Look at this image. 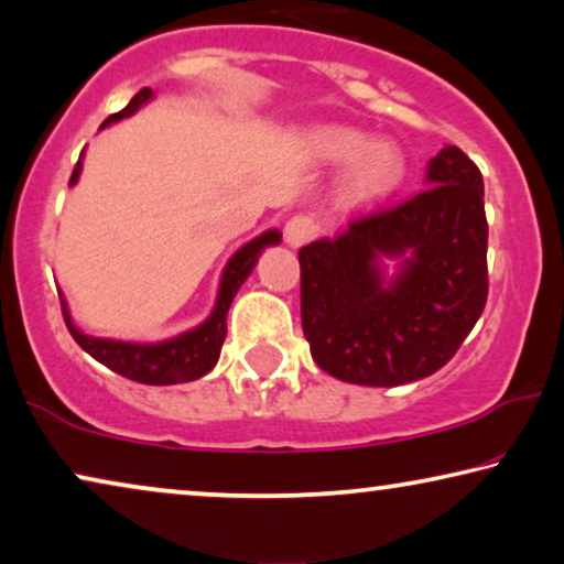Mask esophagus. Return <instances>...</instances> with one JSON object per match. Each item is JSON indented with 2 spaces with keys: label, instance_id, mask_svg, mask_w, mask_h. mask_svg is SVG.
Masks as SVG:
<instances>
[{
  "label": "esophagus",
  "instance_id": "1",
  "mask_svg": "<svg viewBox=\"0 0 564 564\" xmlns=\"http://www.w3.org/2000/svg\"><path fill=\"white\" fill-rule=\"evenodd\" d=\"M316 232H319V225L312 217H306V214H299V217L289 219V225H285V242L291 248H301V245L314 240Z\"/></svg>",
  "mask_w": 564,
  "mask_h": 564
}]
</instances>
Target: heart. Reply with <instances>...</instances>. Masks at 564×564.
<instances>
[{
	"label": "heart",
	"mask_w": 564,
	"mask_h": 564,
	"mask_svg": "<svg viewBox=\"0 0 564 564\" xmlns=\"http://www.w3.org/2000/svg\"><path fill=\"white\" fill-rule=\"evenodd\" d=\"M304 150L314 163H345L339 173V199L352 209H370L391 199L409 173L406 153L399 142L368 140V134L355 127H312L304 134Z\"/></svg>",
	"instance_id": "1"
}]
</instances>
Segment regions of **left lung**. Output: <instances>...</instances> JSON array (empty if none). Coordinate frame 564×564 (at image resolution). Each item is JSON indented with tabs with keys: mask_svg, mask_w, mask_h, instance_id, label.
Returning a JSON list of instances; mask_svg holds the SVG:
<instances>
[{
	"mask_svg": "<svg viewBox=\"0 0 564 564\" xmlns=\"http://www.w3.org/2000/svg\"><path fill=\"white\" fill-rule=\"evenodd\" d=\"M424 186L406 204L299 250L304 337L314 362L345 383L391 388L432 376L486 306L478 165L444 145L426 165Z\"/></svg>",
	"mask_w": 564,
	"mask_h": 564,
	"instance_id": "1",
	"label": "left lung"
}]
</instances>
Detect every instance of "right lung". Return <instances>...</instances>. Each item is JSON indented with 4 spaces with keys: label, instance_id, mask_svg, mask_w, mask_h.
<instances>
[{
    "label": "right lung",
    "instance_id": "1",
    "mask_svg": "<svg viewBox=\"0 0 564 564\" xmlns=\"http://www.w3.org/2000/svg\"><path fill=\"white\" fill-rule=\"evenodd\" d=\"M153 99V89H142L134 94L122 112L107 117L101 130L109 124L124 120V117H132L140 107H145L148 101ZM84 169V153L78 158L74 173H70L68 186L78 184V176H82ZM281 242L279 229H265L258 237H252L250 242H245L240 250L235 252L232 258L227 260V265L221 268L219 275V289H217V301H214V308L209 316L196 327L181 332V335H173L169 339H161V343H132V339H112V337H94L86 335L74 324V316L68 312L66 299L61 296L63 306V319L68 324V332L74 339L82 345V350L91 355L94 360L107 365L109 370L120 372V376L138 380V383L145 386H176V383H188V380H196L209 372L219 360L221 343L227 337V312L232 306V301L240 291V285L248 281V275L256 268L258 258L263 256L265 248H273V245Z\"/></svg>",
    "mask_w": 564,
    "mask_h": 564
}]
</instances>
